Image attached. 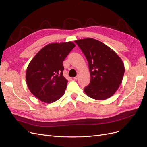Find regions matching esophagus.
<instances>
[{
	"mask_svg": "<svg viewBox=\"0 0 147 147\" xmlns=\"http://www.w3.org/2000/svg\"><path fill=\"white\" fill-rule=\"evenodd\" d=\"M78 77H79V75H77L76 77H74V80H77V79L78 78Z\"/></svg>",
	"mask_w": 147,
	"mask_h": 147,
	"instance_id": "obj_1",
	"label": "esophagus"
}]
</instances>
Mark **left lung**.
Returning a JSON list of instances; mask_svg holds the SVG:
<instances>
[{"mask_svg":"<svg viewBox=\"0 0 147 147\" xmlns=\"http://www.w3.org/2000/svg\"><path fill=\"white\" fill-rule=\"evenodd\" d=\"M88 63L91 81L84 88L92 99L105 100L112 96L122 83L124 65L112 48L92 38L75 41Z\"/></svg>","mask_w":147,"mask_h":147,"instance_id":"8db88e82","label":"left lung"}]
</instances>
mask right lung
I'll list each match as a JSON object with an SVG mask.
<instances>
[{
	"instance_id": "right-lung-1",
	"label": "right lung",
	"mask_w": 147,
	"mask_h": 147,
	"mask_svg": "<svg viewBox=\"0 0 147 147\" xmlns=\"http://www.w3.org/2000/svg\"><path fill=\"white\" fill-rule=\"evenodd\" d=\"M75 47L71 42L50 43L30 62L26 83L31 93L42 102L51 104L64 94L68 81L63 76V63Z\"/></svg>"
}]
</instances>
